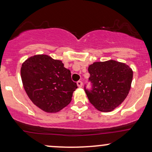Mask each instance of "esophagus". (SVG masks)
Here are the masks:
<instances>
[{
	"instance_id": "esophagus-1",
	"label": "esophagus",
	"mask_w": 152,
	"mask_h": 152,
	"mask_svg": "<svg viewBox=\"0 0 152 152\" xmlns=\"http://www.w3.org/2000/svg\"><path fill=\"white\" fill-rule=\"evenodd\" d=\"M77 86L79 87V88H82V86H83V82L79 80L77 82Z\"/></svg>"
}]
</instances>
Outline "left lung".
Returning a JSON list of instances; mask_svg holds the SVG:
<instances>
[{
    "label": "left lung",
    "instance_id": "8db88e82",
    "mask_svg": "<svg viewBox=\"0 0 152 152\" xmlns=\"http://www.w3.org/2000/svg\"><path fill=\"white\" fill-rule=\"evenodd\" d=\"M91 90L85 91L90 103L102 112H110L125 100L131 89L133 71L115 60L97 62L88 67Z\"/></svg>",
    "mask_w": 152,
    "mask_h": 152
}]
</instances>
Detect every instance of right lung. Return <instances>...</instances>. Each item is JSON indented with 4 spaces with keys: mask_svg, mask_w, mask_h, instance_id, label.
Here are the masks:
<instances>
[{
    "mask_svg": "<svg viewBox=\"0 0 152 152\" xmlns=\"http://www.w3.org/2000/svg\"><path fill=\"white\" fill-rule=\"evenodd\" d=\"M21 77L28 98L47 113H56L67 106L77 88L62 61L46 54L28 58L21 65Z\"/></svg>",
    "mask_w": 152,
    "mask_h": 152,
    "instance_id": "1",
    "label": "right lung"
}]
</instances>
